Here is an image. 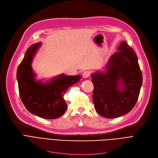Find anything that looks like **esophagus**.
<instances>
[{"instance_id": "34e87169", "label": "esophagus", "mask_w": 158, "mask_h": 158, "mask_svg": "<svg viewBox=\"0 0 158 158\" xmlns=\"http://www.w3.org/2000/svg\"><path fill=\"white\" fill-rule=\"evenodd\" d=\"M89 72H85L83 73H82V77L83 78H88L89 76Z\"/></svg>"}]
</instances>
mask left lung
Wrapping results in <instances>:
<instances>
[{
    "label": "left lung",
    "mask_w": 158,
    "mask_h": 158,
    "mask_svg": "<svg viewBox=\"0 0 158 158\" xmlns=\"http://www.w3.org/2000/svg\"><path fill=\"white\" fill-rule=\"evenodd\" d=\"M94 86L93 101L97 112L107 118H117L130 112L135 106L142 85V73L138 57L122 41L104 71L91 75Z\"/></svg>",
    "instance_id": "obj_1"
}]
</instances>
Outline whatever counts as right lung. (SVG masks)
Instances as JSON below:
<instances>
[{"label":"right lung","mask_w":158,"mask_h":158,"mask_svg":"<svg viewBox=\"0 0 158 158\" xmlns=\"http://www.w3.org/2000/svg\"><path fill=\"white\" fill-rule=\"evenodd\" d=\"M41 45L39 42L30 46L19 66L16 77L19 94L30 113L42 118L55 119L62 116L67 107L63 97L64 94L70 86L80 81L81 76L61 74L46 83L36 81L31 64Z\"/></svg>","instance_id":"1"}]
</instances>
